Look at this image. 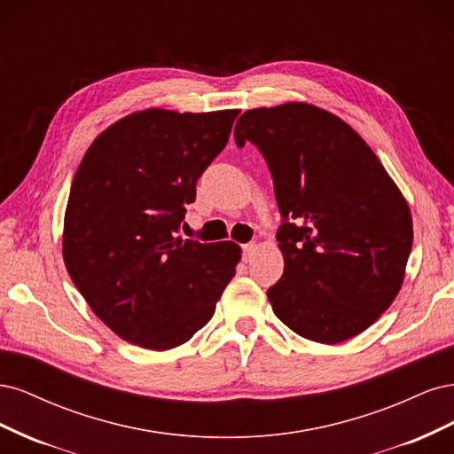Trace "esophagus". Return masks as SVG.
<instances>
[{
	"label": "esophagus",
	"instance_id": "34e87169",
	"mask_svg": "<svg viewBox=\"0 0 454 454\" xmlns=\"http://www.w3.org/2000/svg\"><path fill=\"white\" fill-rule=\"evenodd\" d=\"M254 252H255V244L254 242H248V244L242 246V259L246 261V263H248V261L252 259Z\"/></svg>",
	"mask_w": 454,
	"mask_h": 454
}]
</instances>
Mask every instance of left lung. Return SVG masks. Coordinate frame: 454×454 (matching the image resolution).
<instances>
[{
    "label": "left lung",
    "mask_w": 454,
    "mask_h": 454,
    "mask_svg": "<svg viewBox=\"0 0 454 454\" xmlns=\"http://www.w3.org/2000/svg\"><path fill=\"white\" fill-rule=\"evenodd\" d=\"M235 142L267 160L282 223V278L267 290L297 335L335 345L379 320L400 292L413 222L400 189L345 121L290 102L250 109Z\"/></svg>",
    "instance_id": "1"
}]
</instances>
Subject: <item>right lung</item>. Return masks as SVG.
Listing matches in <instances>:
<instances>
[{"label":"right lung","mask_w":454,"mask_h":454,"mask_svg":"<svg viewBox=\"0 0 454 454\" xmlns=\"http://www.w3.org/2000/svg\"><path fill=\"white\" fill-rule=\"evenodd\" d=\"M239 109H145L92 142L64 219V263L98 318L149 350L180 347L210 322L240 248L177 237L197 182L227 145Z\"/></svg>","instance_id":"1"}]
</instances>
